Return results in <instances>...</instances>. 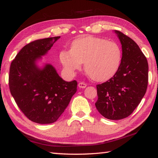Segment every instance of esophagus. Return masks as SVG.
I'll return each instance as SVG.
<instances>
[{
    "instance_id": "esophagus-1",
    "label": "esophagus",
    "mask_w": 158,
    "mask_h": 158,
    "mask_svg": "<svg viewBox=\"0 0 158 158\" xmlns=\"http://www.w3.org/2000/svg\"><path fill=\"white\" fill-rule=\"evenodd\" d=\"M86 85H87V84L84 82H80L78 84V86L79 88H81V89H85V88L86 87Z\"/></svg>"
}]
</instances>
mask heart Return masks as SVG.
Segmentation results:
<instances>
[{
  "label": "heart",
  "mask_w": 158,
  "mask_h": 158,
  "mask_svg": "<svg viewBox=\"0 0 158 158\" xmlns=\"http://www.w3.org/2000/svg\"><path fill=\"white\" fill-rule=\"evenodd\" d=\"M65 71L73 75L84 63L86 74L96 81H106L118 70L122 60V50L117 42L92 36L74 40L70 50L59 55Z\"/></svg>",
  "instance_id": "heart-1"
}]
</instances>
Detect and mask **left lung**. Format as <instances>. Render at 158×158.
<instances>
[{
    "mask_svg": "<svg viewBox=\"0 0 158 158\" xmlns=\"http://www.w3.org/2000/svg\"><path fill=\"white\" fill-rule=\"evenodd\" d=\"M122 45V60L117 73L105 83L97 85L95 106L110 120L125 118L132 113L146 92L148 65L136 42L121 32L115 31Z\"/></svg>",
    "mask_w": 158,
    "mask_h": 158,
    "instance_id": "1",
    "label": "left lung"
}]
</instances>
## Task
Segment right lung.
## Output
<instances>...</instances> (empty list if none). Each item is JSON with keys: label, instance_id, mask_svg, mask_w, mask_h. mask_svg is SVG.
<instances>
[{"label": "right lung", "instance_id": "obj_1", "mask_svg": "<svg viewBox=\"0 0 158 158\" xmlns=\"http://www.w3.org/2000/svg\"><path fill=\"white\" fill-rule=\"evenodd\" d=\"M59 38L48 37L30 42L10 65V93L23 114L37 123L56 121L77 92L75 80L64 81L51 64L42 68L37 65Z\"/></svg>", "mask_w": 158, "mask_h": 158}]
</instances>
